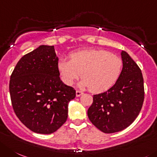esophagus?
I'll use <instances>...</instances> for the list:
<instances>
[{"instance_id":"esophagus-1","label":"esophagus","mask_w":157,"mask_h":157,"mask_svg":"<svg viewBox=\"0 0 157 157\" xmlns=\"http://www.w3.org/2000/svg\"><path fill=\"white\" fill-rule=\"evenodd\" d=\"M81 94H83V92L80 91V90H77L76 91V96L77 97H80Z\"/></svg>"}]
</instances>
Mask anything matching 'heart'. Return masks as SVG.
I'll list each match as a JSON object with an SVG mask.
<instances>
[{"label":"heart","instance_id":"heart-1","mask_svg":"<svg viewBox=\"0 0 157 157\" xmlns=\"http://www.w3.org/2000/svg\"><path fill=\"white\" fill-rule=\"evenodd\" d=\"M122 61L117 55L103 49H89L73 52L70 60L61 59L58 70L63 81L71 85L81 74L80 87L99 93L108 90L121 74Z\"/></svg>","mask_w":157,"mask_h":157}]
</instances>
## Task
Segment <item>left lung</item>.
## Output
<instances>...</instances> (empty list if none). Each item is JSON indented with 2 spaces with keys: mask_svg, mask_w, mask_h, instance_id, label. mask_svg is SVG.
<instances>
[{
  "mask_svg": "<svg viewBox=\"0 0 157 157\" xmlns=\"http://www.w3.org/2000/svg\"><path fill=\"white\" fill-rule=\"evenodd\" d=\"M123 68L116 83L104 93L93 96L87 115L105 133L120 132L129 126L140 114L144 101V83L139 66L125 51Z\"/></svg>",
  "mask_w": 157,
  "mask_h": 157,
  "instance_id": "left-lung-1",
  "label": "left lung"
}]
</instances>
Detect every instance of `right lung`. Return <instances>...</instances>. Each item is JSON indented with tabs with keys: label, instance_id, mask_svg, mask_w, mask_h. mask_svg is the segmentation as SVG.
<instances>
[{
	"label": "right lung",
	"instance_id": "add662e5",
	"mask_svg": "<svg viewBox=\"0 0 157 157\" xmlns=\"http://www.w3.org/2000/svg\"><path fill=\"white\" fill-rule=\"evenodd\" d=\"M9 90L18 119L40 134H51L63 125L68 103L76 97L74 87L59 78L53 45H40L21 57L11 75Z\"/></svg>",
	"mask_w": 157,
	"mask_h": 157
}]
</instances>
